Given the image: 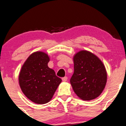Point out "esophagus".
<instances>
[{"instance_id":"esophagus-1","label":"esophagus","mask_w":126,"mask_h":126,"mask_svg":"<svg viewBox=\"0 0 126 126\" xmlns=\"http://www.w3.org/2000/svg\"><path fill=\"white\" fill-rule=\"evenodd\" d=\"M67 80H68V77H64L62 78V80H63V82H66Z\"/></svg>"}]
</instances>
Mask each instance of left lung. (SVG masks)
Instances as JSON below:
<instances>
[{
    "instance_id": "obj_1",
    "label": "left lung",
    "mask_w": 126,
    "mask_h": 126,
    "mask_svg": "<svg viewBox=\"0 0 126 126\" xmlns=\"http://www.w3.org/2000/svg\"><path fill=\"white\" fill-rule=\"evenodd\" d=\"M74 72L70 79L75 93L84 101L98 97L107 82V72L101 60L90 52L81 50L74 56Z\"/></svg>"
}]
</instances>
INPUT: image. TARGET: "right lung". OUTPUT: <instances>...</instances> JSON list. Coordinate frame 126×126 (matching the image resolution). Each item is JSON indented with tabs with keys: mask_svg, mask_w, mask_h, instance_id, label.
I'll return each mask as SVG.
<instances>
[{
	"mask_svg": "<svg viewBox=\"0 0 126 126\" xmlns=\"http://www.w3.org/2000/svg\"><path fill=\"white\" fill-rule=\"evenodd\" d=\"M49 57L43 52L31 54L21 68L19 83L25 96L32 102L44 104L51 100L62 79L48 67Z\"/></svg>",
	"mask_w": 126,
	"mask_h": 126,
	"instance_id": "obj_1",
	"label": "right lung"
}]
</instances>
